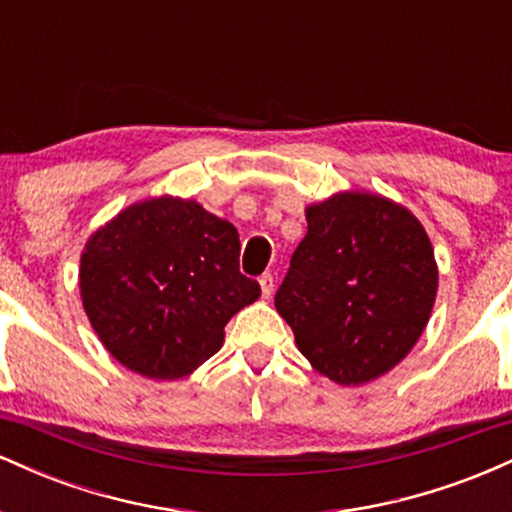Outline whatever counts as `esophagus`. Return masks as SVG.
I'll return each instance as SVG.
<instances>
[{"instance_id": "34e87169", "label": "esophagus", "mask_w": 512, "mask_h": 512, "mask_svg": "<svg viewBox=\"0 0 512 512\" xmlns=\"http://www.w3.org/2000/svg\"><path fill=\"white\" fill-rule=\"evenodd\" d=\"M260 289H262V296H264V298L272 296V291H274V276L269 274V272L260 276Z\"/></svg>"}]
</instances>
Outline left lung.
<instances>
[{"label":"left lung","mask_w":512,"mask_h":512,"mask_svg":"<svg viewBox=\"0 0 512 512\" xmlns=\"http://www.w3.org/2000/svg\"><path fill=\"white\" fill-rule=\"evenodd\" d=\"M305 219L274 305L322 375L368 383L424 332L438 289L431 240L407 209L361 192L308 207Z\"/></svg>","instance_id":"8db88e82"}]
</instances>
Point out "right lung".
<instances>
[{
	"instance_id": "right-lung-1",
	"label": "right lung",
	"mask_w": 512,
	"mask_h": 512,
	"mask_svg": "<svg viewBox=\"0 0 512 512\" xmlns=\"http://www.w3.org/2000/svg\"><path fill=\"white\" fill-rule=\"evenodd\" d=\"M238 257L236 228L197 202L134 204L81 255L88 320L122 366L154 380L182 378L221 349L226 322L260 296Z\"/></svg>"
}]
</instances>
